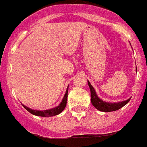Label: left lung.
Returning <instances> with one entry per match:
<instances>
[{
	"label": "left lung",
	"mask_w": 147,
	"mask_h": 147,
	"mask_svg": "<svg viewBox=\"0 0 147 147\" xmlns=\"http://www.w3.org/2000/svg\"><path fill=\"white\" fill-rule=\"evenodd\" d=\"M136 71H137V67H136ZM88 86H89L90 90V96H91V103L93 105V107H96L98 110H100L102 112H112V111H115L121 107H123L124 105H127L129 102L131 98L128 99L123 101V102H107L103 101L97 96L96 92L92 86L89 81H88Z\"/></svg>",
	"instance_id": "8db88e82"
}]
</instances>
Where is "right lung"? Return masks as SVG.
Here are the masks:
<instances>
[{
	"label": "right lung",
	"mask_w": 147,
	"mask_h": 147,
	"mask_svg": "<svg viewBox=\"0 0 147 147\" xmlns=\"http://www.w3.org/2000/svg\"><path fill=\"white\" fill-rule=\"evenodd\" d=\"M67 92H68V87L67 88L66 90V92L65 93V96L62 98V102H60L58 106L54 107L52 109H49V110H33V109H31L29 107H26L24 105L22 104V105L23 106V107L28 111L30 113L33 114L34 115H37V116H41V117H51V116H54V115H59V113L63 111L65 108L66 107V104H67Z\"/></svg>",
	"instance_id": "add662e5"
}]
</instances>
